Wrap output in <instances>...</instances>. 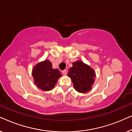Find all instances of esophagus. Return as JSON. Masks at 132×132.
Segmentation results:
<instances>
[{
    "instance_id": "1",
    "label": "esophagus",
    "mask_w": 132,
    "mask_h": 132,
    "mask_svg": "<svg viewBox=\"0 0 132 132\" xmlns=\"http://www.w3.org/2000/svg\"><path fill=\"white\" fill-rule=\"evenodd\" d=\"M62 74H63V75H67V70H62Z\"/></svg>"
}]
</instances>
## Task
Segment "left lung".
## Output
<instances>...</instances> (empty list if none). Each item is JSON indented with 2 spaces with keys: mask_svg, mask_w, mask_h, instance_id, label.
I'll return each mask as SVG.
<instances>
[{
  "mask_svg": "<svg viewBox=\"0 0 132 132\" xmlns=\"http://www.w3.org/2000/svg\"><path fill=\"white\" fill-rule=\"evenodd\" d=\"M68 76L71 78L75 89L79 93H85L91 89L95 81V73L89 65L77 61L73 63Z\"/></svg>",
  "mask_w": 132,
  "mask_h": 132,
  "instance_id": "obj_1",
  "label": "left lung"
}]
</instances>
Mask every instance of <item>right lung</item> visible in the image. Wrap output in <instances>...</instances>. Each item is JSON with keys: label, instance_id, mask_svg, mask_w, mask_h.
Wrapping results in <instances>:
<instances>
[{"label": "right lung", "instance_id": "right-lung-1", "mask_svg": "<svg viewBox=\"0 0 132 132\" xmlns=\"http://www.w3.org/2000/svg\"><path fill=\"white\" fill-rule=\"evenodd\" d=\"M32 76L38 88L43 91H50L62 75L59 70L52 68V64L49 61L45 60L34 67Z\"/></svg>", "mask_w": 132, "mask_h": 132}]
</instances>
